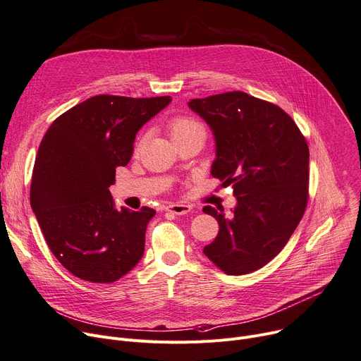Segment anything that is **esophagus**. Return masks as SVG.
Masks as SVG:
<instances>
[{"label":"esophagus","mask_w":361,"mask_h":361,"mask_svg":"<svg viewBox=\"0 0 361 361\" xmlns=\"http://www.w3.org/2000/svg\"><path fill=\"white\" fill-rule=\"evenodd\" d=\"M165 211L173 215H187L192 211L190 204H169L165 207Z\"/></svg>","instance_id":"1"}]
</instances>
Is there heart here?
Here are the masks:
<instances>
[{"label": "heart", "mask_w": 361, "mask_h": 361, "mask_svg": "<svg viewBox=\"0 0 361 361\" xmlns=\"http://www.w3.org/2000/svg\"><path fill=\"white\" fill-rule=\"evenodd\" d=\"M168 131L171 137H173V140H178L193 135H204L203 126L197 120L187 116H177L171 118L168 121ZM143 142H145V135H140L136 142L137 150L143 146Z\"/></svg>", "instance_id": "b5f03b06"}]
</instances>
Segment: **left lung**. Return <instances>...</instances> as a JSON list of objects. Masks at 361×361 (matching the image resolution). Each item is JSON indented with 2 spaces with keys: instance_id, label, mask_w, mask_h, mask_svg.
Instances as JSON below:
<instances>
[{
  "instance_id": "obj_1",
  "label": "left lung",
  "mask_w": 361,
  "mask_h": 361,
  "mask_svg": "<svg viewBox=\"0 0 361 361\" xmlns=\"http://www.w3.org/2000/svg\"><path fill=\"white\" fill-rule=\"evenodd\" d=\"M214 131L211 174L233 185L231 215L204 206L219 233L203 253L228 275L260 269L287 244L309 199V146L288 114L235 90L188 102Z\"/></svg>"
}]
</instances>
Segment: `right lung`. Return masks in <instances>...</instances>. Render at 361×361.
Here are the masks:
<instances>
[{"label": "right lung", "instance_id": "1", "mask_svg": "<svg viewBox=\"0 0 361 361\" xmlns=\"http://www.w3.org/2000/svg\"><path fill=\"white\" fill-rule=\"evenodd\" d=\"M171 97L98 94L56 118L37 149L30 204L48 247L80 279L111 283L136 267L157 214L117 211L109 193L116 168L128 164L137 131Z\"/></svg>", "mask_w": 361, "mask_h": 361}]
</instances>
